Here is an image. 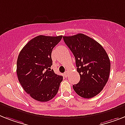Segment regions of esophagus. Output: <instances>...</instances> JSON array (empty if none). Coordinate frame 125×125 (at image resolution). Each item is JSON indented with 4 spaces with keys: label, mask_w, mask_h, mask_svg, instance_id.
<instances>
[{
    "label": "esophagus",
    "mask_w": 125,
    "mask_h": 125,
    "mask_svg": "<svg viewBox=\"0 0 125 125\" xmlns=\"http://www.w3.org/2000/svg\"><path fill=\"white\" fill-rule=\"evenodd\" d=\"M68 74H69V72H68V71H66V72L64 73L65 77H67Z\"/></svg>",
    "instance_id": "esophagus-1"
}]
</instances>
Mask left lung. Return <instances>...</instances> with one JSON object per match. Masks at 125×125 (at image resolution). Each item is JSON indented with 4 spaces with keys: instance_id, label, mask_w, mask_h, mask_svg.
Masks as SVG:
<instances>
[{
    "instance_id": "obj_1",
    "label": "left lung",
    "mask_w": 125,
    "mask_h": 125,
    "mask_svg": "<svg viewBox=\"0 0 125 125\" xmlns=\"http://www.w3.org/2000/svg\"><path fill=\"white\" fill-rule=\"evenodd\" d=\"M63 38L74 54L80 75L79 82L73 85V89L83 98L96 96L109 77L111 63L106 51L98 42L83 33Z\"/></svg>"
}]
</instances>
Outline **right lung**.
<instances>
[{"label":"right lung","instance_id":"1","mask_svg":"<svg viewBox=\"0 0 125 125\" xmlns=\"http://www.w3.org/2000/svg\"><path fill=\"white\" fill-rule=\"evenodd\" d=\"M62 38L39 35L30 40L19 53L16 73L19 82L32 98L48 102L54 98L63 80L50 67L51 52Z\"/></svg>","mask_w":125,"mask_h":125}]
</instances>
